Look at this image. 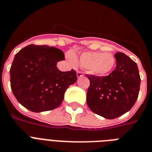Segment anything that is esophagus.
<instances>
[{
    "mask_svg": "<svg viewBox=\"0 0 152 152\" xmlns=\"http://www.w3.org/2000/svg\"><path fill=\"white\" fill-rule=\"evenodd\" d=\"M77 77H80L84 76V74H83L82 72H80V71H77Z\"/></svg>",
    "mask_w": 152,
    "mask_h": 152,
    "instance_id": "1",
    "label": "esophagus"
}]
</instances>
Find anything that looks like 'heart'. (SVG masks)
<instances>
[{
  "instance_id": "b5f03b06",
  "label": "heart",
  "mask_w": 152,
  "mask_h": 152,
  "mask_svg": "<svg viewBox=\"0 0 152 152\" xmlns=\"http://www.w3.org/2000/svg\"><path fill=\"white\" fill-rule=\"evenodd\" d=\"M67 58L72 65L77 64V59L72 53L67 55ZM79 61L84 68L97 75H106L113 70L115 65V58L110 53L98 52H85L80 55Z\"/></svg>"
}]
</instances>
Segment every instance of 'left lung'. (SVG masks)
Segmentation results:
<instances>
[{"label": "left lung", "instance_id": "obj_1", "mask_svg": "<svg viewBox=\"0 0 152 152\" xmlns=\"http://www.w3.org/2000/svg\"><path fill=\"white\" fill-rule=\"evenodd\" d=\"M116 66L107 76L87 75L90 86L87 103L92 112L106 119L122 116L133 107L141 78L136 63L123 52L115 54Z\"/></svg>", "mask_w": 152, "mask_h": 152}]
</instances>
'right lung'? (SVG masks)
<instances>
[{"label": "right lung", "mask_w": 152, "mask_h": 152, "mask_svg": "<svg viewBox=\"0 0 152 152\" xmlns=\"http://www.w3.org/2000/svg\"><path fill=\"white\" fill-rule=\"evenodd\" d=\"M61 60L64 52L48 45L32 44L17 52L10 69V87L21 105L36 113L61 105L67 88L77 80L75 70L58 69Z\"/></svg>", "instance_id": "1"}]
</instances>
